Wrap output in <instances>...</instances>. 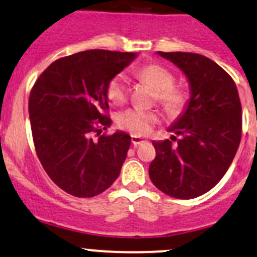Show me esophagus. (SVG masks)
<instances>
[{
    "mask_svg": "<svg viewBox=\"0 0 257 257\" xmlns=\"http://www.w3.org/2000/svg\"><path fill=\"white\" fill-rule=\"evenodd\" d=\"M131 142H132V145H134V146H139V145L146 142V140L141 139V137H139V136H131Z\"/></svg>",
    "mask_w": 257,
    "mask_h": 257,
    "instance_id": "obj_1",
    "label": "esophagus"
}]
</instances>
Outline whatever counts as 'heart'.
<instances>
[{
    "label": "heart",
    "instance_id": "obj_1",
    "mask_svg": "<svg viewBox=\"0 0 257 257\" xmlns=\"http://www.w3.org/2000/svg\"><path fill=\"white\" fill-rule=\"evenodd\" d=\"M137 78L150 84L156 90L157 100L165 110L171 113H179L189 102L187 89L174 86V75L167 68L158 64H150L136 70ZM107 97L115 104H121L128 94V79L125 73H118L107 84ZM158 121L155 112L140 109H127L118 113L117 123L134 136H146Z\"/></svg>",
    "mask_w": 257,
    "mask_h": 257
}]
</instances>
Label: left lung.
I'll list each match as a JSON object with an SVG mask.
<instances>
[{
    "mask_svg": "<svg viewBox=\"0 0 257 257\" xmlns=\"http://www.w3.org/2000/svg\"><path fill=\"white\" fill-rule=\"evenodd\" d=\"M186 75L189 102L167 128L171 140L153 141L150 178L161 192L192 199L215 186L231 165L241 140V104L234 80L204 55L157 52Z\"/></svg>",
    "mask_w": 257,
    "mask_h": 257,
    "instance_id": "8db88e82",
    "label": "left lung"
}]
</instances>
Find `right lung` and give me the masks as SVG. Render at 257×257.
Instances as JSON below:
<instances>
[{
    "instance_id": "right-lung-1",
    "label": "right lung",
    "mask_w": 257,
    "mask_h": 257,
    "mask_svg": "<svg viewBox=\"0 0 257 257\" xmlns=\"http://www.w3.org/2000/svg\"><path fill=\"white\" fill-rule=\"evenodd\" d=\"M137 53L91 49L60 58L34 83L30 120L37 156L49 178L74 197L105 192L120 174L131 137L123 131L92 139L111 125L107 84Z\"/></svg>"
}]
</instances>
